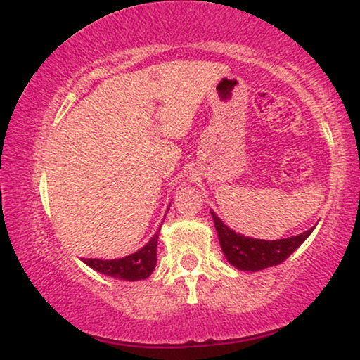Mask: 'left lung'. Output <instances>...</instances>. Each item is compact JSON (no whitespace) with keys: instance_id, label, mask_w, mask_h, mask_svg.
Masks as SVG:
<instances>
[{"instance_id":"8db88e82","label":"left lung","mask_w":360,"mask_h":360,"mask_svg":"<svg viewBox=\"0 0 360 360\" xmlns=\"http://www.w3.org/2000/svg\"><path fill=\"white\" fill-rule=\"evenodd\" d=\"M211 216H213L214 228L218 231V239L226 260L236 269L244 270V272H259V270L282 264L316 228V226H313L304 233L292 236V238L265 240L236 233L216 216L214 211H211Z\"/></svg>"}]
</instances>
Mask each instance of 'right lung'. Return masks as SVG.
Masks as SVG:
<instances>
[{"instance_id":"right-lung-1","label":"right lung","mask_w":360,"mask_h":360,"mask_svg":"<svg viewBox=\"0 0 360 360\" xmlns=\"http://www.w3.org/2000/svg\"><path fill=\"white\" fill-rule=\"evenodd\" d=\"M160 231V229H159ZM159 231L152 236V239L144 248L136 250L134 254L126 255L122 259H83L88 267L96 272L105 274L108 277H115L127 282L144 280L154 272L157 264V240H159Z\"/></svg>"}]
</instances>
